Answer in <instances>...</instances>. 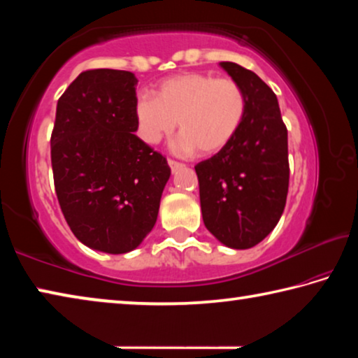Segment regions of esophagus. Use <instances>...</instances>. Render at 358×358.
Returning a JSON list of instances; mask_svg holds the SVG:
<instances>
[{"mask_svg":"<svg viewBox=\"0 0 358 358\" xmlns=\"http://www.w3.org/2000/svg\"><path fill=\"white\" fill-rule=\"evenodd\" d=\"M167 162H169V166H171L172 172H177V171H180V169H183V167H185V164H181V162H178V161H173V159H169Z\"/></svg>","mask_w":358,"mask_h":358,"instance_id":"34e87169","label":"esophagus"}]
</instances>
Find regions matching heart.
<instances>
[{"label": "heart", "instance_id": "1", "mask_svg": "<svg viewBox=\"0 0 358 358\" xmlns=\"http://www.w3.org/2000/svg\"><path fill=\"white\" fill-rule=\"evenodd\" d=\"M246 115V96L232 78L186 72L167 78L157 96L143 93L136 101L142 138L155 145L178 128L175 148L183 153L199 150L215 155L237 136Z\"/></svg>", "mask_w": 358, "mask_h": 358}]
</instances>
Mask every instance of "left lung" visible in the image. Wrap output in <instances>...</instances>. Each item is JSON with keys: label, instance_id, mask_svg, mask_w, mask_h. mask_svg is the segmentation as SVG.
Here are the masks:
<instances>
[{"label": "left lung", "instance_id": "obj_1", "mask_svg": "<svg viewBox=\"0 0 358 358\" xmlns=\"http://www.w3.org/2000/svg\"><path fill=\"white\" fill-rule=\"evenodd\" d=\"M221 68L246 96V115L227 147L199 162L196 173L203 224L222 245L248 250L280 221L289 189L287 129L276 94L237 63Z\"/></svg>", "mask_w": 358, "mask_h": 358}]
</instances>
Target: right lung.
Segmentation results:
<instances>
[{
  "label": "right lung",
  "mask_w": 358,
  "mask_h": 358,
  "mask_svg": "<svg viewBox=\"0 0 358 358\" xmlns=\"http://www.w3.org/2000/svg\"><path fill=\"white\" fill-rule=\"evenodd\" d=\"M137 82L129 71L82 72L58 99L50 138L66 222L108 254L136 250L151 232L171 177L166 157L134 134Z\"/></svg>",
  "instance_id": "obj_1"
}]
</instances>
